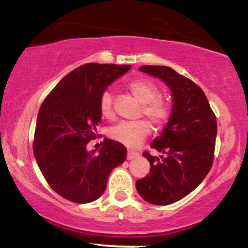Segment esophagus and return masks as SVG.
<instances>
[{"mask_svg":"<svg viewBox=\"0 0 248 248\" xmlns=\"http://www.w3.org/2000/svg\"><path fill=\"white\" fill-rule=\"evenodd\" d=\"M140 156V154L136 152H128L127 153V160H135Z\"/></svg>","mask_w":248,"mask_h":248,"instance_id":"esophagus-1","label":"esophagus"}]
</instances>
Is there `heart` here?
Here are the masks:
<instances>
[{"label": "heart", "mask_w": 248, "mask_h": 248, "mask_svg": "<svg viewBox=\"0 0 248 248\" xmlns=\"http://www.w3.org/2000/svg\"><path fill=\"white\" fill-rule=\"evenodd\" d=\"M132 94L142 104V113L156 126L166 124L170 115V107L166 101L158 98L160 91L153 81L136 79L128 85ZM99 108L105 118L113 116V96L104 92L100 96ZM150 126L147 121L121 122L109 129V138L127 148H136L148 138Z\"/></svg>", "instance_id": "b5f03b06"}]
</instances>
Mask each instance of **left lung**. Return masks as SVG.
<instances>
[{"label":"left lung","instance_id":"8db88e82","mask_svg":"<svg viewBox=\"0 0 248 248\" xmlns=\"http://www.w3.org/2000/svg\"><path fill=\"white\" fill-rule=\"evenodd\" d=\"M141 72L161 79L171 91L169 121L150 148L163 155L143 153L150 173L136 181V190L144 201L169 205L197 187L212 167L217 120L206 95L195 82L168 66L143 65Z\"/></svg>","mask_w":248,"mask_h":248}]
</instances>
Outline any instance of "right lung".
Listing matches in <instances>:
<instances>
[{
    "mask_svg": "<svg viewBox=\"0 0 248 248\" xmlns=\"http://www.w3.org/2000/svg\"><path fill=\"white\" fill-rule=\"evenodd\" d=\"M130 67L81 65L56 85L39 108L33 154L49 186L67 201L94 202L106 189L110 171L126 160V147L114 140L105 139L98 153L86 146L101 122V94Z\"/></svg>",
    "mask_w": 248,
    "mask_h": 248,
    "instance_id": "1",
    "label": "right lung"
}]
</instances>
